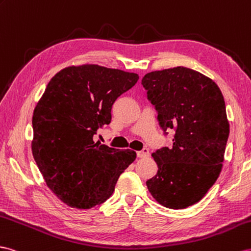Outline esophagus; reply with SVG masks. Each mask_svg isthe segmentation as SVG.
<instances>
[{"instance_id":"1","label":"esophagus","mask_w":251,"mask_h":251,"mask_svg":"<svg viewBox=\"0 0 251 251\" xmlns=\"http://www.w3.org/2000/svg\"><path fill=\"white\" fill-rule=\"evenodd\" d=\"M137 156H138L139 158H146V157H149V156H150V151L147 150V149H143L142 151H137Z\"/></svg>"}]
</instances>
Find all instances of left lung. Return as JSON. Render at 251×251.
Instances as JSON below:
<instances>
[{"instance_id": "left-lung-1", "label": "left lung", "mask_w": 251, "mask_h": 251, "mask_svg": "<svg viewBox=\"0 0 251 251\" xmlns=\"http://www.w3.org/2000/svg\"><path fill=\"white\" fill-rule=\"evenodd\" d=\"M142 85L164 133L175 130L173 145L151 155L158 172L146 185L164 207L188 208L207 194L222 171L229 137L224 96L211 78L184 67L147 73Z\"/></svg>"}]
</instances>
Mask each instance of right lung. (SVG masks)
<instances>
[{"label": "right lung", "mask_w": 251, "mask_h": 251, "mask_svg": "<svg viewBox=\"0 0 251 251\" xmlns=\"http://www.w3.org/2000/svg\"><path fill=\"white\" fill-rule=\"evenodd\" d=\"M138 79L136 73L83 64L61 70L48 83L34 110L31 151L48 187L69 207L105 202L136 159V151L93 138L111 122L113 102Z\"/></svg>", "instance_id": "1"}]
</instances>
